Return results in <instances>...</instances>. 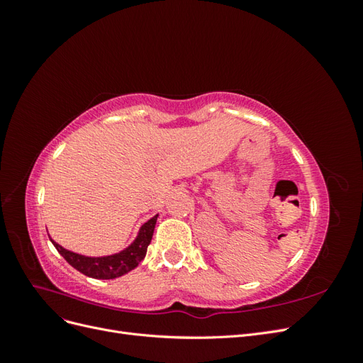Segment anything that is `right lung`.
I'll return each instance as SVG.
<instances>
[{
  "instance_id": "1",
  "label": "right lung",
  "mask_w": 363,
  "mask_h": 363,
  "mask_svg": "<svg viewBox=\"0 0 363 363\" xmlns=\"http://www.w3.org/2000/svg\"><path fill=\"white\" fill-rule=\"evenodd\" d=\"M157 216H152L151 219L139 228V233L136 239L131 242L125 250L116 252V255L111 256H103V257H89L83 255H77L67 248L60 247L57 242H54L51 239L52 245L63 256L72 268L80 271L82 274L92 279H100V280H108V279H116L124 276V274L135 269L139 263L144 260L147 255V248L151 242L152 233H155V227Z\"/></svg>"
}]
</instances>
